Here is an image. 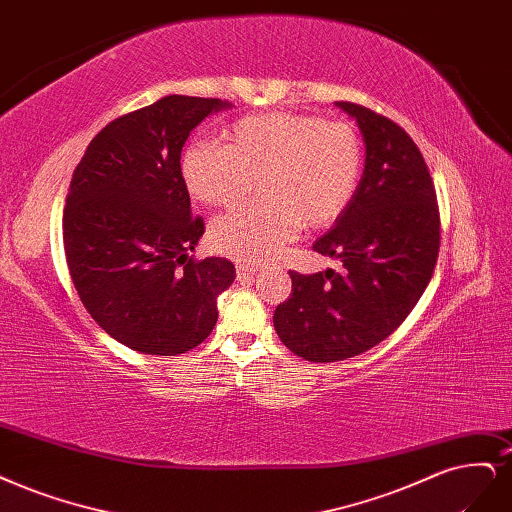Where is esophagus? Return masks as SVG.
I'll return each mask as SVG.
<instances>
[{
    "mask_svg": "<svg viewBox=\"0 0 512 512\" xmlns=\"http://www.w3.org/2000/svg\"><path fill=\"white\" fill-rule=\"evenodd\" d=\"M258 273V267H252V264L237 262V277L239 279H252Z\"/></svg>",
    "mask_w": 512,
    "mask_h": 512,
    "instance_id": "esophagus-1",
    "label": "esophagus"
}]
</instances>
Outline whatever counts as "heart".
<instances>
[{"mask_svg": "<svg viewBox=\"0 0 512 512\" xmlns=\"http://www.w3.org/2000/svg\"><path fill=\"white\" fill-rule=\"evenodd\" d=\"M364 163L358 127L349 120L271 112L245 116L226 131V146L195 142L184 152V178L199 201L241 205L211 224V245L243 262L275 258L298 228L337 220L354 199Z\"/></svg>", "mask_w": 512, "mask_h": 512, "instance_id": "obj_1", "label": "heart"}]
</instances>
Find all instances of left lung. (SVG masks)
<instances>
[{"instance_id": "1", "label": "left lung", "mask_w": 512, "mask_h": 512, "mask_svg": "<svg viewBox=\"0 0 512 512\" xmlns=\"http://www.w3.org/2000/svg\"><path fill=\"white\" fill-rule=\"evenodd\" d=\"M337 105L356 118L366 163L313 250L341 258L343 271H290L292 294L273 315L281 343L309 362L354 358L390 337L428 288L440 245L434 182L409 133L364 105Z\"/></svg>"}]
</instances>
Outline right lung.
Segmentation results:
<instances>
[{
	"instance_id": "add662e5",
	"label": "right lung",
	"mask_w": 512,
	"mask_h": 512,
	"mask_svg": "<svg viewBox=\"0 0 512 512\" xmlns=\"http://www.w3.org/2000/svg\"><path fill=\"white\" fill-rule=\"evenodd\" d=\"M222 99L169 95L103 127L78 163L63 211L69 275L86 311L139 354L178 356L218 322L235 281L226 258L195 260L205 233L192 218L182 148Z\"/></svg>"
}]
</instances>
